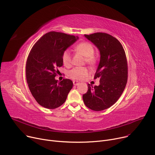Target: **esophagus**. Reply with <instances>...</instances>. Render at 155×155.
Returning <instances> with one entry per match:
<instances>
[{"label":"esophagus","mask_w":155,"mask_h":155,"mask_svg":"<svg viewBox=\"0 0 155 155\" xmlns=\"http://www.w3.org/2000/svg\"><path fill=\"white\" fill-rule=\"evenodd\" d=\"M73 85H78L80 84V83L78 82H77V81H75V80L73 81Z\"/></svg>","instance_id":"1"}]
</instances>
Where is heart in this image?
Wrapping results in <instances>:
<instances>
[{
  "label": "heart",
  "instance_id": "1",
  "mask_svg": "<svg viewBox=\"0 0 155 155\" xmlns=\"http://www.w3.org/2000/svg\"><path fill=\"white\" fill-rule=\"evenodd\" d=\"M75 50L82 53L85 58L87 63L94 64L96 63V58L94 56L95 49L93 45L88 42H83L76 46ZM62 61L65 67H69L71 64V56L68 50L64 51L62 54ZM90 71L86 67H75L68 72V76L73 80H82L87 77Z\"/></svg>",
  "mask_w": 155,
  "mask_h": 155
}]
</instances>
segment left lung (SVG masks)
Returning a JSON list of instances; mask_svg holds the SVG:
<instances>
[{
    "instance_id": "8db88e82",
    "label": "left lung",
    "mask_w": 155,
    "mask_h": 155,
    "mask_svg": "<svg viewBox=\"0 0 155 155\" xmlns=\"http://www.w3.org/2000/svg\"><path fill=\"white\" fill-rule=\"evenodd\" d=\"M99 49L101 59L94 79L100 78V85L88 84L83 95L86 106L95 111L111 107L123 94L127 81V62L125 51L119 41L105 32L85 35Z\"/></svg>"
}]
</instances>
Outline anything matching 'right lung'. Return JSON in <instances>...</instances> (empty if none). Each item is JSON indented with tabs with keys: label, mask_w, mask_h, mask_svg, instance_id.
<instances>
[{
	"label": "right lung",
	"mask_w": 155,
	"mask_h": 155,
	"mask_svg": "<svg viewBox=\"0 0 155 155\" xmlns=\"http://www.w3.org/2000/svg\"><path fill=\"white\" fill-rule=\"evenodd\" d=\"M78 37L51 31L43 35L32 46L26 64V77L29 91L43 107L53 109L65 102L73 87L70 79L58 82L55 77L63 66L62 54Z\"/></svg>",
	"instance_id": "obj_1"
}]
</instances>
